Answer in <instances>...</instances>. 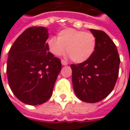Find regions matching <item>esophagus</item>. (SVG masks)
<instances>
[{
  "instance_id": "34e87169",
  "label": "esophagus",
  "mask_w": 130,
  "mask_h": 130,
  "mask_svg": "<svg viewBox=\"0 0 130 130\" xmlns=\"http://www.w3.org/2000/svg\"><path fill=\"white\" fill-rule=\"evenodd\" d=\"M61 63H62V65H67L68 64V62H66L65 60H61Z\"/></svg>"
}]
</instances>
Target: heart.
Wrapping results in <instances>:
<instances>
[{"instance_id": "1", "label": "heart", "mask_w": 130, "mask_h": 130, "mask_svg": "<svg viewBox=\"0 0 130 130\" xmlns=\"http://www.w3.org/2000/svg\"><path fill=\"white\" fill-rule=\"evenodd\" d=\"M48 49L54 56H61L67 50L72 61L81 63L92 56L96 47V38L90 32L66 28L60 31L58 37L48 41Z\"/></svg>"}]
</instances>
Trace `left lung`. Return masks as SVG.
Masks as SVG:
<instances>
[{"label": "left lung", "mask_w": 130, "mask_h": 130, "mask_svg": "<svg viewBox=\"0 0 130 130\" xmlns=\"http://www.w3.org/2000/svg\"><path fill=\"white\" fill-rule=\"evenodd\" d=\"M96 38V47L90 58L72 64L74 91L88 103L102 100L114 88L119 72L120 57L116 46L102 30L90 29Z\"/></svg>", "instance_id": "8db88e82"}]
</instances>
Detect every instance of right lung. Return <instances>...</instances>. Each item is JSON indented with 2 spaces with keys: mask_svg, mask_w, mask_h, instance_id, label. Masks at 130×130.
Wrapping results in <instances>:
<instances>
[{
  "mask_svg": "<svg viewBox=\"0 0 130 130\" xmlns=\"http://www.w3.org/2000/svg\"><path fill=\"white\" fill-rule=\"evenodd\" d=\"M48 30L42 26L24 30L11 46L7 62L8 83L14 95L29 105L51 98L61 70V62L48 51Z\"/></svg>",
  "mask_w": 130,
  "mask_h": 130,
  "instance_id": "1",
  "label": "right lung"
}]
</instances>
